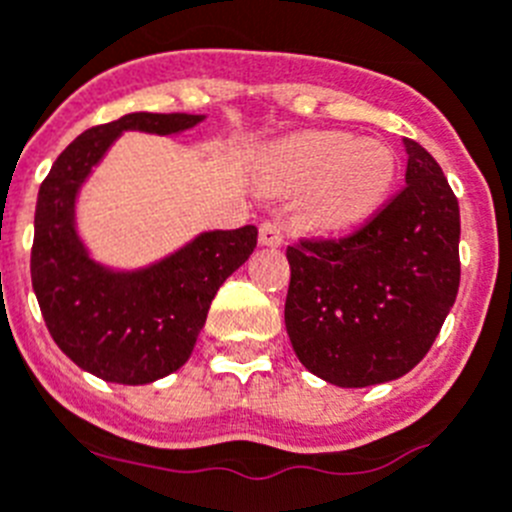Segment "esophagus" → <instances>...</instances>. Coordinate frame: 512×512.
Wrapping results in <instances>:
<instances>
[{
  "instance_id": "esophagus-1",
  "label": "esophagus",
  "mask_w": 512,
  "mask_h": 512,
  "mask_svg": "<svg viewBox=\"0 0 512 512\" xmlns=\"http://www.w3.org/2000/svg\"><path fill=\"white\" fill-rule=\"evenodd\" d=\"M259 243L261 246H281L284 243V233H281V228L276 223H271V220H266V223H261L259 228Z\"/></svg>"
}]
</instances>
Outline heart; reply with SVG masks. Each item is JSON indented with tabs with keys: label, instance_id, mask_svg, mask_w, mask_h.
<instances>
[{
	"label": "heart",
	"instance_id": "obj_1",
	"mask_svg": "<svg viewBox=\"0 0 512 512\" xmlns=\"http://www.w3.org/2000/svg\"><path fill=\"white\" fill-rule=\"evenodd\" d=\"M266 190L307 192L304 215L320 231H345L381 208L396 180V157L383 142L342 131H304L266 149Z\"/></svg>",
	"mask_w": 512,
	"mask_h": 512
}]
</instances>
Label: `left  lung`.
Wrapping results in <instances>:
<instances>
[{"instance_id":"obj_1","label":"left lung","mask_w":512,"mask_h":512,"mask_svg":"<svg viewBox=\"0 0 512 512\" xmlns=\"http://www.w3.org/2000/svg\"><path fill=\"white\" fill-rule=\"evenodd\" d=\"M406 187L360 231L287 248L299 363L340 388L396 381L429 353L459 289V205L414 139Z\"/></svg>"}]
</instances>
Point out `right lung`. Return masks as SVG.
I'll return each instance as SVG.
<instances>
[{"mask_svg": "<svg viewBox=\"0 0 512 512\" xmlns=\"http://www.w3.org/2000/svg\"><path fill=\"white\" fill-rule=\"evenodd\" d=\"M200 114H126L93 126L63 149L40 185L32 241V289L55 345L101 381L144 386L187 363L228 276L256 248V225L205 231L142 266L98 264L78 236L75 203L93 167L124 131L182 134Z\"/></svg>", "mask_w": 512, "mask_h": 512, "instance_id": "add662e5", "label": "right lung"}]
</instances>
